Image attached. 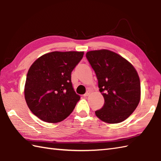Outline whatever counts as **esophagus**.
Instances as JSON below:
<instances>
[{
	"label": "esophagus",
	"mask_w": 161,
	"mask_h": 161,
	"mask_svg": "<svg viewBox=\"0 0 161 161\" xmlns=\"http://www.w3.org/2000/svg\"><path fill=\"white\" fill-rule=\"evenodd\" d=\"M89 95H90V92H87L85 94L83 95L84 97H87V96H88Z\"/></svg>",
	"instance_id": "obj_1"
}]
</instances>
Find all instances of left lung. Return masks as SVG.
<instances>
[{"label":"left lung","mask_w":161,"mask_h":161,"mask_svg":"<svg viewBox=\"0 0 161 161\" xmlns=\"http://www.w3.org/2000/svg\"><path fill=\"white\" fill-rule=\"evenodd\" d=\"M86 58L95 71L105 103L96 116L108 123L127 119L141 98V83L136 70L116 53L107 49L88 52Z\"/></svg>","instance_id":"obj_1"}]
</instances>
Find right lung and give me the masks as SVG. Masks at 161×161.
<instances>
[{"label":"right lung","instance_id":"right-lung-1","mask_svg":"<svg viewBox=\"0 0 161 161\" xmlns=\"http://www.w3.org/2000/svg\"><path fill=\"white\" fill-rule=\"evenodd\" d=\"M83 54V52H53L32 64L27 75L25 98L38 119L56 123L73 112L80 96L74 90L71 74Z\"/></svg>","mask_w":161,"mask_h":161}]
</instances>
